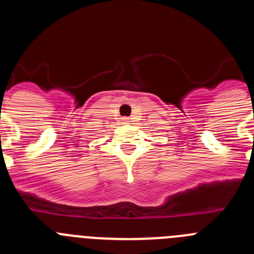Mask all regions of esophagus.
<instances>
[{"mask_svg":"<svg viewBox=\"0 0 254 254\" xmlns=\"http://www.w3.org/2000/svg\"><path fill=\"white\" fill-rule=\"evenodd\" d=\"M123 120H125V121H127V120H128V118H127V117H123Z\"/></svg>","mask_w":254,"mask_h":254,"instance_id":"1","label":"esophagus"}]
</instances>
